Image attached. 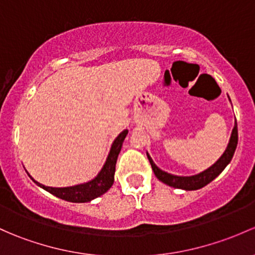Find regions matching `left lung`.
I'll return each mask as SVG.
<instances>
[{
  "instance_id": "1",
  "label": "left lung",
  "mask_w": 255,
  "mask_h": 255,
  "mask_svg": "<svg viewBox=\"0 0 255 255\" xmlns=\"http://www.w3.org/2000/svg\"><path fill=\"white\" fill-rule=\"evenodd\" d=\"M238 143V130H237V122L235 123V127L232 129L231 138H230V143L227 145L226 150H225L224 154L221 155V157L214 163L213 166L208 168V170L203 171V172L198 173V175L189 176V177H183V176H175L171 175V173L165 172V171L160 170L156 165H155L154 161H152L151 157L148 155V159L150 161V165H151L152 171H154L155 176L160 179V181L163 182L167 186L173 187V188H179V189H186V191H195V189H200L203 187L206 186V184L210 183L213 179H215L220 173L224 171V168L229 165L230 161L232 160V156L235 154V150L237 148Z\"/></svg>"
}]
</instances>
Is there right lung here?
<instances>
[{"mask_svg": "<svg viewBox=\"0 0 255 255\" xmlns=\"http://www.w3.org/2000/svg\"><path fill=\"white\" fill-rule=\"evenodd\" d=\"M127 133V129L123 130V132L115 139L104 167L101 168V171L99 172V175L96 176L95 178L92 179L90 182H87V183L78 184V186L73 187H64V188H53V187H46L44 186V184H40L39 182H36L29 173L28 175L34 182H35L37 186L44 188L45 191L51 193V194L56 195L57 198H61V199L72 203L90 202V200L95 199V198L100 197L104 193H106L110 188H111L112 184H114V176L115 170H116L117 157H119L123 140H125Z\"/></svg>", "mask_w": 255, "mask_h": 255, "instance_id": "1", "label": "right lung"}]
</instances>
